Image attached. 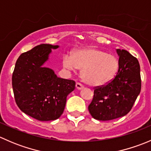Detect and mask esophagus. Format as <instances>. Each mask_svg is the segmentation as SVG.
Wrapping results in <instances>:
<instances>
[{
  "instance_id": "obj_1",
  "label": "esophagus",
  "mask_w": 151,
  "mask_h": 151,
  "mask_svg": "<svg viewBox=\"0 0 151 151\" xmlns=\"http://www.w3.org/2000/svg\"><path fill=\"white\" fill-rule=\"evenodd\" d=\"M76 88H77V90H81V89H83V88H84V86H83L81 83H77V84H76Z\"/></svg>"
}]
</instances>
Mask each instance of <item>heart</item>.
<instances>
[{"mask_svg": "<svg viewBox=\"0 0 151 151\" xmlns=\"http://www.w3.org/2000/svg\"><path fill=\"white\" fill-rule=\"evenodd\" d=\"M63 66L71 71L82 70L83 81L91 86H102L109 83L118 69V59L114 55L95 47L76 51L72 58H63Z\"/></svg>", "mask_w": 151, "mask_h": 151, "instance_id": "1", "label": "heart"}]
</instances>
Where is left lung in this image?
Instances as JSON below:
<instances>
[{
    "instance_id": "obj_1",
    "label": "left lung",
    "mask_w": 151,
    "mask_h": 151,
    "mask_svg": "<svg viewBox=\"0 0 151 151\" xmlns=\"http://www.w3.org/2000/svg\"><path fill=\"white\" fill-rule=\"evenodd\" d=\"M119 68L109 83L94 88L88 110L99 121H110L129 113L141 91L140 66L137 59L125 50H117Z\"/></svg>"
}]
</instances>
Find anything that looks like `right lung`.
I'll return each instance as SVG.
<instances>
[{"label":"right lung","instance_id":"1","mask_svg":"<svg viewBox=\"0 0 151 151\" xmlns=\"http://www.w3.org/2000/svg\"><path fill=\"white\" fill-rule=\"evenodd\" d=\"M42 44L18 58L12 74L15 101L21 111L40 121H54L63 114L66 97L75 88L74 80L59 78L43 65L52 49Z\"/></svg>","mask_w":151,"mask_h":151}]
</instances>
